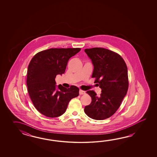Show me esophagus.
Returning a JSON list of instances; mask_svg holds the SVG:
<instances>
[{"label": "esophagus", "mask_w": 157, "mask_h": 157, "mask_svg": "<svg viewBox=\"0 0 157 157\" xmlns=\"http://www.w3.org/2000/svg\"><path fill=\"white\" fill-rule=\"evenodd\" d=\"M79 94H80V95H83V94H85V91H84L83 90H80V91H79Z\"/></svg>", "instance_id": "34e87169"}]
</instances>
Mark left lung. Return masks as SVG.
Segmentation results:
<instances>
[{
  "label": "left lung",
  "instance_id": "left-lung-1",
  "mask_svg": "<svg viewBox=\"0 0 157 157\" xmlns=\"http://www.w3.org/2000/svg\"><path fill=\"white\" fill-rule=\"evenodd\" d=\"M94 66L92 77L101 89L97 96L93 90L86 91L91 103L85 107L89 117L103 120L112 116L119 108L128 87L126 64L118 54L101 48L85 49Z\"/></svg>",
  "mask_w": 157,
  "mask_h": 157
}]
</instances>
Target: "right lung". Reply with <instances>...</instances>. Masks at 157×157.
<instances>
[{"label": "right lung", "mask_w": 157, "mask_h": 157, "mask_svg": "<svg viewBox=\"0 0 157 157\" xmlns=\"http://www.w3.org/2000/svg\"><path fill=\"white\" fill-rule=\"evenodd\" d=\"M80 48H51L35 54L30 61L27 74V86L34 107L48 117L64 113L68 103L79 95L75 86L66 88L56 85L57 75L64 73L71 57Z\"/></svg>", "instance_id": "obj_1"}]
</instances>
